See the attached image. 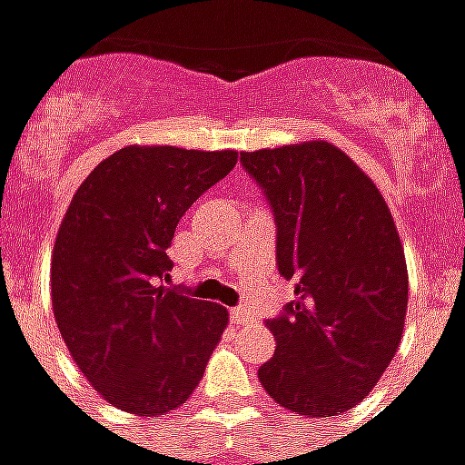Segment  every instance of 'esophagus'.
<instances>
[{"label": "esophagus", "mask_w": 465, "mask_h": 465, "mask_svg": "<svg viewBox=\"0 0 465 465\" xmlns=\"http://www.w3.org/2000/svg\"><path fill=\"white\" fill-rule=\"evenodd\" d=\"M232 319H233V323H243L252 319V313L246 312L243 306H236V309H232Z\"/></svg>", "instance_id": "esophagus-1"}]
</instances>
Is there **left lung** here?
Wrapping results in <instances>:
<instances>
[{
    "mask_svg": "<svg viewBox=\"0 0 465 465\" xmlns=\"http://www.w3.org/2000/svg\"><path fill=\"white\" fill-rule=\"evenodd\" d=\"M276 222V259L296 279L292 303L269 319L273 359L259 381L306 419L353 409L396 356L409 309V272L386 199L329 142L242 152Z\"/></svg>",
    "mask_w": 465,
    "mask_h": 465,
    "instance_id": "obj_1",
    "label": "left lung"
}]
</instances>
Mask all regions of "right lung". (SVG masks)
<instances>
[{
  "instance_id": "1",
  "label": "right lung",
  "mask_w": 465,
  "mask_h": 465,
  "mask_svg": "<svg viewBox=\"0 0 465 465\" xmlns=\"http://www.w3.org/2000/svg\"><path fill=\"white\" fill-rule=\"evenodd\" d=\"M239 153L124 146L72 196L52 252V309L72 359L102 399L163 416L189 399L229 312L162 286L176 223Z\"/></svg>"
}]
</instances>
